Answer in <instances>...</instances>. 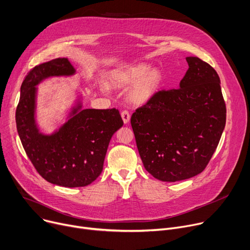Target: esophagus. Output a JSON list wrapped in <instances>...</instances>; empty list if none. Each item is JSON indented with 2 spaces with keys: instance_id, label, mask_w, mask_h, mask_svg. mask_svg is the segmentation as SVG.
Segmentation results:
<instances>
[{
  "instance_id": "obj_1",
  "label": "esophagus",
  "mask_w": 250,
  "mask_h": 250,
  "mask_svg": "<svg viewBox=\"0 0 250 250\" xmlns=\"http://www.w3.org/2000/svg\"><path fill=\"white\" fill-rule=\"evenodd\" d=\"M121 117H122V119H123V122H124L125 124H127V123L129 122V120H130V114H129V112H128L127 110L122 111V112H121Z\"/></svg>"
}]
</instances>
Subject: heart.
Returning a JSON list of instances; mask_svg holds the SVG:
<instances>
[{
	"instance_id": "1",
	"label": "heart",
	"mask_w": 250,
	"mask_h": 250,
	"mask_svg": "<svg viewBox=\"0 0 250 250\" xmlns=\"http://www.w3.org/2000/svg\"><path fill=\"white\" fill-rule=\"evenodd\" d=\"M161 82V72L158 69H150V66L144 63L118 69L109 77V83L115 87L132 84L128 91V99L136 105L147 103L156 94Z\"/></svg>"
}]
</instances>
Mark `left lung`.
Instances as JSON below:
<instances>
[{
    "mask_svg": "<svg viewBox=\"0 0 250 250\" xmlns=\"http://www.w3.org/2000/svg\"><path fill=\"white\" fill-rule=\"evenodd\" d=\"M180 88L160 90L131 116L139 155L158 180L175 182L206 168L221 138L226 106L217 72L187 57Z\"/></svg>",
    "mask_w": 250,
    "mask_h": 250,
    "instance_id": "obj_1",
    "label": "left lung"
}]
</instances>
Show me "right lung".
Instances as JSON below:
<instances>
[{"mask_svg": "<svg viewBox=\"0 0 250 250\" xmlns=\"http://www.w3.org/2000/svg\"><path fill=\"white\" fill-rule=\"evenodd\" d=\"M66 58H58L31 69L21 86L16 124L22 145L33 166L45 180L64 187H83L97 179L103 170L113 134L123 126L118 109H75L73 117L51 136L35 125V86L50 76L72 75Z\"/></svg>", "mask_w": 250, "mask_h": 250, "instance_id": "right-lung-1", "label": "right lung"}]
</instances>
